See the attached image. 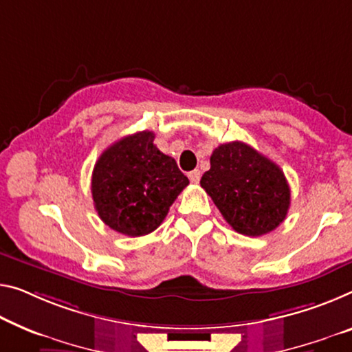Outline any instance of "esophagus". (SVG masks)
Here are the masks:
<instances>
[{"label":"esophagus","mask_w":352,"mask_h":352,"mask_svg":"<svg viewBox=\"0 0 352 352\" xmlns=\"http://www.w3.org/2000/svg\"><path fill=\"white\" fill-rule=\"evenodd\" d=\"M199 177H201V171L199 170H193L188 173V179H190V182H193V184H198Z\"/></svg>","instance_id":"34e87169"}]
</instances>
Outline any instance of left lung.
<instances>
[{
  "label": "left lung",
  "mask_w": 352,
  "mask_h": 352,
  "mask_svg": "<svg viewBox=\"0 0 352 352\" xmlns=\"http://www.w3.org/2000/svg\"><path fill=\"white\" fill-rule=\"evenodd\" d=\"M201 187L232 230L245 236L274 231L288 214V181L272 160L242 142L220 144L210 155Z\"/></svg>",
  "instance_id": "8db88e82"
}]
</instances>
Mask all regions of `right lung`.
Masks as SVG:
<instances>
[{"label":"right lung","mask_w":352,"mask_h":352,"mask_svg":"<svg viewBox=\"0 0 352 352\" xmlns=\"http://www.w3.org/2000/svg\"><path fill=\"white\" fill-rule=\"evenodd\" d=\"M187 176L160 153L149 131L127 135L96 162L91 181L94 208L105 225L137 237L153 232L168 214Z\"/></svg>","instance_id":"right-lung-1"}]
</instances>
